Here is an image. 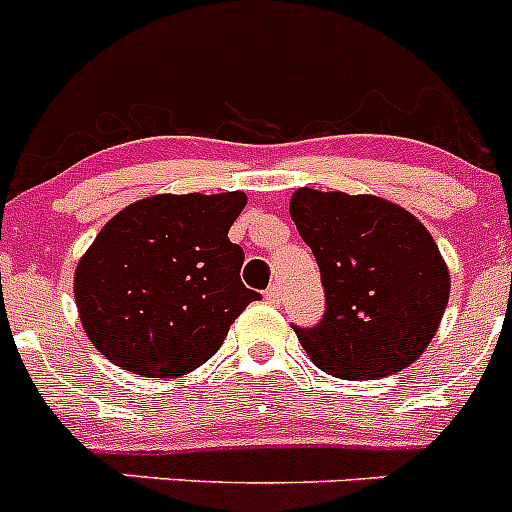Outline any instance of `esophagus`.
Returning <instances> with one entry per match:
<instances>
[{
	"instance_id": "1",
	"label": "esophagus",
	"mask_w": 512,
	"mask_h": 512,
	"mask_svg": "<svg viewBox=\"0 0 512 512\" xmlns=\"http://www.w3.org/2000/svg\"><path fill=\"white\" fill-rule=\"evenodd\" d=\"M264 297L269 305H279V300H282V287H279V284H271V287L264 292Z\"/></svg>"
}]
</instances>
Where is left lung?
<instances>
[{
    "label": "left lung",
    "mask_w": 512,
    "mask_h": 512,
    "mask_svg": "<svg viewBox=\"0 0 512 512\" xmlns=\"http://www.w3.org/2000/svg\"><path fill=\"white\" fill-rule=\"evenodd\" d=\"M289 215L325 289L318 325L295 333L333 377L377 379L413 364L449 305V269L408 210L372 194L297 189Z\"/></svg>",
    "instance_id": "8db88e82"
}]
</instances>
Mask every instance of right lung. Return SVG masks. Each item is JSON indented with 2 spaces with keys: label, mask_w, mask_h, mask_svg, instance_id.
<instances>
[{
  "label": "right lung",
  "mask_w": 512,
  "mask_h": 512,
  "mask_svg": "<svg viewBox=\"0 0 512 512\" xmlns=\"http://www.w3.org/2000/svg\"><path fill=\"white\" fill-rule=\"evenodd\" d=\"M243 192L156 194L117 212L81 256L74 297L89 341L115 366L174 379L223 346L259 300L228 230Z\"/></svg>",
  "instance_id": "1"
}]
</instances>
